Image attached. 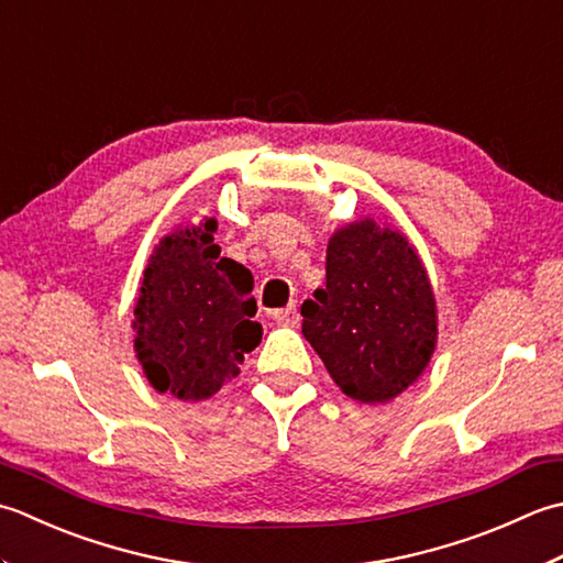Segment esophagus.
<instances>
[{
  "label": "esophagus",
  "instance_id": "esophagus-1",
  "mask_svg": "<svg viewBox=\"0 0 563 563\" xmlns=\"http://www.w3.org/2000/svg\"><path fill=\"white\" fill-rule=\"evenodd\" d=\"M272 318L277 320L279 325H298V311H296V303H289L286 308H279V311H274Z\"/></svg>",
  "mask_w": 563,
  "mask_h": 563
}]
</instances>
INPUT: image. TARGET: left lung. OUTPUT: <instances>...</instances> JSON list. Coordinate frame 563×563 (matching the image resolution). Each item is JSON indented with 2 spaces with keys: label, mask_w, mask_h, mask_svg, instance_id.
<instances>
[{
  "label": "left lung",
  "mask_w": 563,
  "mask_h": 563,
  "mask_svg": "<svg viewBox=\"0 0 563 563\" xmlns=\"http://www.w3.org/2000/svg\"><path fill=\"white\" fill-rule=\"evenodd\" d=\"M303 338L342 391L386 404L426 369L438 340L428 274L408 240L360 221L330 238L325 286L301 306Z\"/></svg>",
  "instance_id": "left-lung-1"
}]
</instances>
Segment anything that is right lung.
I'll use <instances>...</instances> for the list:
<instances>
[{"label":"right lung","mask_w":563,"mask_h":563,"mask_svg":"<svg viewBox=\"0 0 563 563\" xmlns=\"http://www.w3.org/2000/svg\"><path fill=\"white\" fill-rule=\"evenodd\" d=\"M216 221L167 235L135 303V354L147 382L179 400L213 396L262 340L252 272L213 245Z\"/></svg>","instance_id":"obj_1"}]
</instances>
